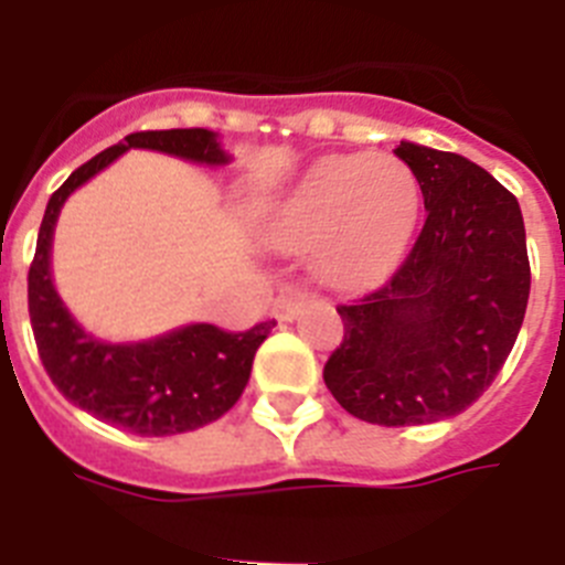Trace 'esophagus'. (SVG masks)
Listing matches in <instances>:
<instances>
[{"label": "esophagus", "mask_w": 565, "mask_h": 565, "mask_svg": "<svg viewBox=\"0 0 565 565\" xmlns=\"http://www.w3.org/2000/svg\"><path fill=\"white\" fill-rule=\"evenodd\" d=\"M306 297L308 294L302 291V288H286V291L277 294V299H274V317H277L279 322H291V319H297V313L302 311Z\"/></svg>", "instance_id": "esophagus-1"}]
</instances>
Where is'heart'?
<instances>
[{
  "label": "heart",
  "instance_id": "heart-1",
  "mask_svg": "<svg viewBox=\"0 0 565 565\" xmlns=\"http://www.w3.org/2000/svg\"><path fill=\"white\" fill-rule=\"evenodd\" d=\"M422 192L413 169L387 152L333 154L274 206V246H313V268L339 288L367 286L404 252Z\"/></svg>",
  "mask_w": 565,
  "mask_h": 565
}]
</instances>
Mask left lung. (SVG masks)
Returning <instances> with one entry per match:
<instances>
[{
    "label": "left lung",
    "mask_w": 565,
    "mask_h": 565,
    "mask_svg": "<svg viewBox=\"0 0 565 565\" xmlns=\"http://www.w3.org/2000/svg\"><path fill=\"white\" fill-rule=\"evenodd\" d=\"M427 221L393 277L337 306L328 391L351 416L411 427L458 416L495 382L529 302L518 198L456 152L402 141Z\"/></svg>",
    "instance_id": "obj_1"
}]
</instances>
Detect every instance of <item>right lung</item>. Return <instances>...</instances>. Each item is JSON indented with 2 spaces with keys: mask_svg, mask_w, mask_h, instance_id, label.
Here are the masks:
<instances>
[{
  "mask_svg": "<svg viewBox=\"0 0 565 565\" xmlns=\"http://www.w3.org/2000/svg\"><path fill=\"white\" fill-rule=\"evenodd\" d=\"M158 149L194 163H228L209 129L132 132L98 152L50 194L28 274V311L39 359L67 402L135 436H174L217 422L237 404L252 376V362L274 322L243 333L214 326H186L135 344H107L84 333L58 299L50 277V243L64 201L127 149Z\"/></svg>",
  "mask_w": 565,
  "mask_h": 565,
  "instance_id": "obj_1",
  "label": "right lung"
}]
</instances>
